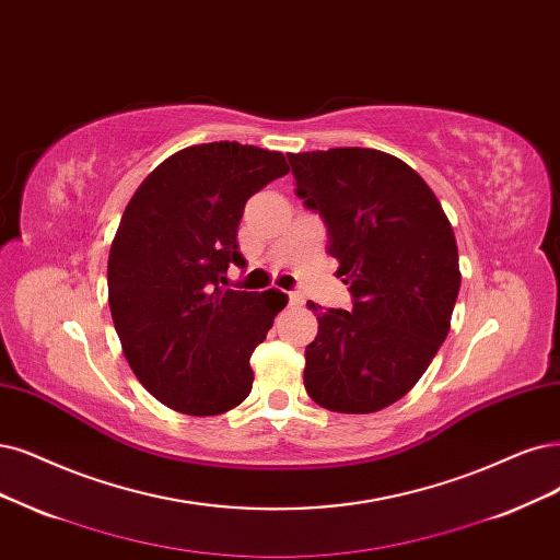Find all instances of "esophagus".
Listing matches in <instances>:
<instances>
[{"mask_svg": "<svg viewBox=\"0 0 560 560\" xmlns=\"http://www.w3.org/2000/svg\"><path fill=\"white\" fill-rule=\"evenodd\" d=\"M288 304H291V308H300L304 304V300L300 293H288Z\"/></svg>", "mask_w": 560, "mask_h": 560, "instance_id": "obj_1", "label": "esophagus"}]
</instances>
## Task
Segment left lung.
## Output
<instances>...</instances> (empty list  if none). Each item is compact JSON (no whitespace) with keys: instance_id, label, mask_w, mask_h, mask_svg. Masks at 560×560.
Returning a JSON list of instances; mask_svg holds the SVG:
<instances>
[{"instance_id":"obj_1","label":"left lung","mask_w":560,"mask_h":560,"mask_svg":"<svg viewBox=\"0 0 560 560\" xmlns=\"http://www.w3.org/2000/svg\"><path fill=\"white\" fill-rule=\"evenodd\" d=\"M295 194L327 225L353 312H318L304 387L335 412H376L420 381L450 332L462 272L457 240L429 184L366 148L291 154Z\"/></svg>"}]
</instances>
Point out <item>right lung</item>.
<instances>
[{
    "mask_svg": "<svg viewBox=\"0 0 560 560\" xmlns=\"http://www.w3.org/2000/svg\"><path fill=\"white\" fill-rule=\"evenodd\" d=\"M281 152L205 142L159 163L121 214L108 258L110 314L136 378L184 416H221L254 385L248 360L288 295L231 291L246 200L288 175Z\"/></svg>",
    "mask_w": 560,
    "mask_h": 560,
    "instance_id": "1",
    "label": "right lung"
}]
</instances>
